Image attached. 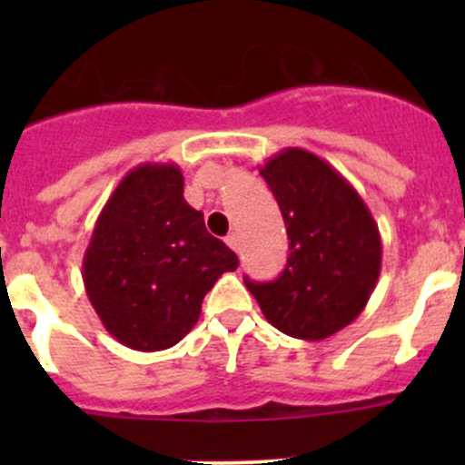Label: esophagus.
<instances>
[{
    "instance_id": "34e87169",
    "label": "esophagus",
    "mask_w": 465,
    "mask_h": 465,
    "mask_svg": "<svg viewBox=\"0 0 465 465\" xmlns=\"http://www.w3.org/2000/svg\"><path fill=\"white\" fill-rule=\"evenodd\" d=\"M227 245L232 247L233 252H241V241H238L236 233H229V236H227Z\"/></svg>"
}]
</instances>
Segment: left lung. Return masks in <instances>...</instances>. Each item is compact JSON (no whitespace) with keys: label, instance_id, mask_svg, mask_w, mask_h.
Returning <instances> with one entry per match:
<instances>
[{"label":"left lung","instance_id":"1","mask_svg":"<svg viewBox=\"0 0 465 465\" xmlns=\"http://www.w3.org/2000/svg\"><path fill=\"white\" fill-rule=\"evenodd\" d=\"M288 227V265L276 281L247 290L281 332L320 341L360 317L382 265L378 223L326 159L283 148L259 168Z\"/></svg>","mask_w":465,"mask_h":465}]
</instances>
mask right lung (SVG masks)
Wrapping results in <instances>:
<instances>
[{"label":"right lung","instance_id":"obj_1","mask_svg":"<svg viewBox=\"0 0 465 465\" xmlns=\"http://www.w3.org/2000/svg\"><path fill=\"white\" fill-rule=\"evenodd\" d=\"M238 256L184 200L177 163L134 166L98 213L83 283L105 331L143 353L175 346L200 320L204 294Z\"/></svg>","mask_w":465,"mask_h":465}]
</instances>
